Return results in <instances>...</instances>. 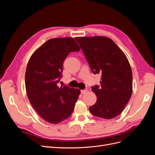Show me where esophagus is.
<instances>
[{
  "instance_id": "1",
  "label": "esophagus",
  "mask_w": 155,
  "mask_h": 155,
  "mask_svg": "<svg viewBox=\"0 0 155 155\" xmlns=\"http://www.w3.org/2000/svg\"><path fill=\"white\" fill-rule=\"evenodd\" d=\"M87 91H88V89H87V88H85V90H83V91H81V94H85Z\"/></svg>"
}]
</instances>
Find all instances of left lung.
I'll return each mask as SVG.
<instances>
[{
    "instance_id": "8db88e82",
    "label": "left lung",
    "mask_w": 155,
    "mask_h": 155,
    "mask_svg": "<svg viewBox=\"0 0 155 155\" xmlns=\"http://www.w3.org/2000/svg\"><path fill=\"white\" fill-rule=\"evenodd\" d=\"M94 74H101L100 87H92L97 96L89 107L91 113L112 119L121 113L133 92V73L124 53L114 42L104 36L77 37Z\"/></svg>"
}]
</instances>
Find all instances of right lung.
<instances>
[{"instance_id":"obj_1","label":"right lung","mask_w":155,"mask_h":155,"mask_svg":"<svg viewBox=\"0 0 155 155\" xmlns=\"http://www.w3.org/2000/svg\"><path fill=\"white\" fill-rule=\"evenodd\" d=\"M80 48L72 37L50 39L30 57L25 74V87L32 107L42 118L57 124L69 118L80 91L57 84L63 72V63L71 51Z\"/></svg>"}]
</instances>
